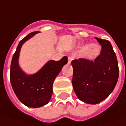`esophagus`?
Segmentation results:
<instances>
[{
    "label": "esophagus",
    "mask_w": 126,
    "mask_h": 126,
    "mask_svg": "<svg viewBox=\"0 0 126 126\" xmlns=\"http://www.w3.org/2000/svg\"><path fill=\"white\" fill-rule=\"evenodd\" d=\"M72 60H73V58L71 57H70V56L68 57V61H69V62H71L72 61Z\"/></svg>",
    "instance_id": "34e87169"
}]
</instances>
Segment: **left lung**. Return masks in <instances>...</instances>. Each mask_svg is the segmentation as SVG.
Instances as JSON below:
<instances>
[{
    "mask_svg": "<svg viewBox=\"0 0 126 126\" xmlns=\"http://www.w3.org/2000/svg\"><path fill=\"white\" fill-rule=\"evenodd\" d=\"M102 46L94 61L79 58L71 62L74 69L72 85L78 98L87 104H96L114 90L119 79L116 53L107 40L95 38Z\"/></svg>",
    "mask_w": 126,
    "mask_h": 126,
    "instance_id": "8db88e82",
    "label": "left lung"
}]
</instances>
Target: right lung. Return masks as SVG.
I'll list each match as a JSON object with an SVG mask.
<instances>
[{
	"mask_svg": "<svg viewBox=\"0 0 126 126\" xmlns=\"http://www.w3.org/2000/svg\"><path fill=\"white\" fill-rule=\"evenodd\" d=\"M38 33H30L19 42L12 57L10 74L12 89L17 98L24 105L33 108L41 107L49 102L52 94L53 82L68 62L67 57L64 56L59 61H49L34 74H25L19 65V52L24 43Z\"/></svg>",
	"mask_w": 126,
	"mask_h": 126,
	"instance_id": "obj_1",
	"label": "right lung"
}]
</instances>
